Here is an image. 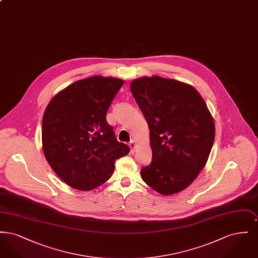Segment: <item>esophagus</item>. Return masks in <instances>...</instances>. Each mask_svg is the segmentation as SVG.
<instances>
[{"label": "esophagus", "instance_id": "esophagus-1", "mask_svg": "<svg viewBox=\"0 0 258 258\" xmlns=\"http://www.w3.org/2000/svg\"><path fill=\"white\" fill-rule=\"evenodd\" d=\"M130 147H131V150H132V153H134V152H135V147H136V142H135L134 139L131 140V142H130Z\"/></svg>", "mask_w": 258, "mask_h": 258}]
</instances>
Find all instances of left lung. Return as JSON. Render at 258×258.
<instances>
[{
	"label": "left lung",
	"instance_id": "obj_1",
	"mask_svg": "<svg viewBox=\"0 0 258 258\" xmlns=\"http://www.w3.org/2000/svg\"><path fill=\"white\" fill-rule=\"evenodd\" d=\"M131 91L150 130L152 162L141 177L163 196L180 192L204 168L215 140V123L204 99L183 82L141 77Z\"/></svg>",
	"mask_w": 258,
	"mask_h": 258
}]
</instances>
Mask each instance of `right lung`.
<instances>
[{"mask_svg": "<svg viewBox=\"0 0 258 258\" xmlns=\"http://www.w3.org/2000/svg\"><path fill=\"white\" fill-rule=\"evenodd\" d=\"M123 84L122 79L103 76L76 81L52 98L44 111L45 159L74 188L86 191L105 183L115 161L130 153L106 121L111 102Z\"/></svg>", "mask_w": 258, "mask_h": 258, "instance_id": "add662e5", "label": "right lung"}]
</instances>
